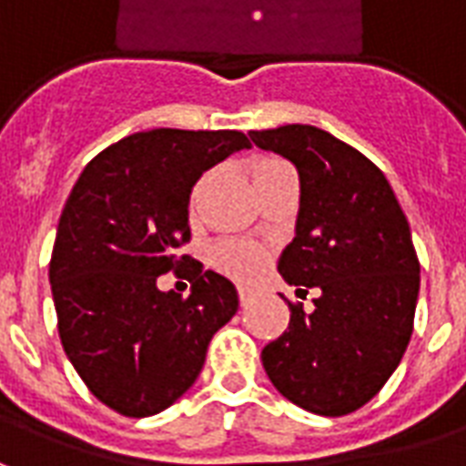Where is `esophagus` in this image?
<instances>
[{
	"label": "esophagus",
	"mask_w": 466,
	"mask_h": 466,
	"mask_svg": "<svg viewBox=\"0 0 466 466\" xmlns=\"http://www.w3.org/2000/svg\"><path fill=\"white\" fill-rule=\"evenodd\" d=\"M252 299H254V289H249V287H239V302H242V307H247Z\"/></svg>",
	"instance_id": "1"
}]
</instances>
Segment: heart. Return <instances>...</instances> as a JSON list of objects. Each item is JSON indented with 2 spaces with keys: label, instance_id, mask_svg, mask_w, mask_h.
Listing matches in <instances>:
<instances>
[{
  "label": "heart",
  "instance_id": "1",
  "mask_svg": "<svg viewBox=\"0 0 466 466\" xmlns=\"http://www.w3.org/2000/svg\"><path fill=\"white\" fill-rule=\"evenodd\" d=\"M274 159H264L257 167H264V164H272ZM254 167V169H257ZM202 189V184L194 189V199H197V194ZM209 262L224 272L227 277H234V279H242V282H249L254 277H259L262 269L267 267V249L259 247V244L252 242H219L214 244L212 249H209Z\"/></svg>",
  "mask_w": 466,
  "mask_h": 466
}]
</instances>
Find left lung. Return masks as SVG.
Returning <instances> with one entry per match:
<instances>
[{"instance_id":"8db88e82","label":"left lung","mask_w":466,"mask_h":466,"mask_svg":"<svg viewBox=\"0 0 466 466\" xmlns=\"http://www.w3.org/2000/svg\"><path fill=\"white\" fill-rule=\"evenodd\" d=\"M299 174L294 239L277 269L314 309L289 304V327L262 350L277 391L322 417L360 410L400 367L420 297L410 222L387 177L312 124L249 132Z\"/></svg>"}]
</instances>
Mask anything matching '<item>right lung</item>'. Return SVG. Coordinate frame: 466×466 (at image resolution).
I'll list each match as a JSON object with an SVG mask.
<instances>
[{
    "mask_svg": "<svg viewBox=\"0 0 466 466\" xmlns=\"http://www.w3.org/2000/svg\"><path fill=\"white\" fill-rule=\"evenodd\" d=\"M249 147L232 129L137 132L96 154L66 199L49 264L59 339L89 391L124 417L172 407L239 307L234 284L199 262L189 297L157 279L189 259L177 249L194 184Z\"/></svg>",
    "mask_w": 466,
    "mask_h": 466,
    "instance_id": "right-lung-1",
    "label": "right lung"
}]
</instances>
